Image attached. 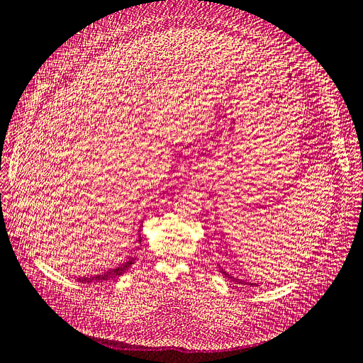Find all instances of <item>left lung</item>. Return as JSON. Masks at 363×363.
I'll return each mask as SVG.
<instances>
[{
	"instance_id": "left-lung-1",
	"label": "left lung",
	"mask_w": 363,
	"mask_h": 363,
	"mask_svg": "<svg viewBox=\"0 0 363 363\" xmlns=\"http://www.w3.org/2000/svg\"><path fill=\"white\" fill-rule=\"evenodd\" d=\"M220 273H223L225 277H228V279H233V281H238V283H240V285H249V286H258V283H249V281H245V280H240V279H238V277H233L231 274H228L227 272H224L223 269H220Z\"/></svg>"
}]
</instances>
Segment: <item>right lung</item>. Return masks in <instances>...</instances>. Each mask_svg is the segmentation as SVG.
Listing matches in <instances>:
<instances>
[{
    "instance_id": "add662e5",
    "label": "right lung",
    "mask_w": 363,
    "mask_h": 363,
    "mask_svg": "<svg viewBox=\"0 0 363 363\" xmlns=\"http://www.w3.org/2000/svg\"><path fill=\"white\" fill-rule=\"evenodd\" d=\"M139 242H140V235H139ZM135 261H136V258H130L129 261H125V262H123L121 265L116 267V269L108 270V272H105V273H102V274H94V276H90V277H82V279H78V280H80V281H84V283L109 280V279H113V277H117V276L124 274V273H125V270L130 269V265H132V264H135Z\"/></svg>"
}]
</instances>
